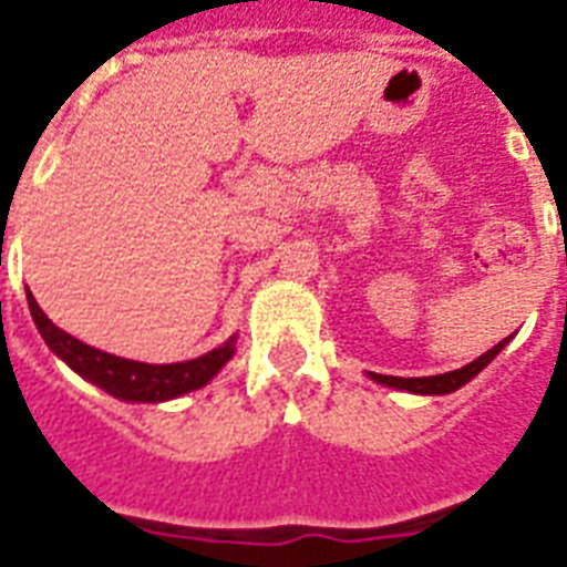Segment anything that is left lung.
I'll return each mask as SVG.
<instances>
[{"label":"left lung","instance_id":"left-lung-1","mask_svg":"<svg viewBox=\"0 0 567 567\" xmlns=\"http://www.w3.org/2000/svg\"><path fill=\"white\" fill-rule=\"evenodd\" d=\"M509 338H503L501 344H494L488 353H483L480 359H474L471 364H465V368H458V371H450V373H439V377H409V379H403V377H382V373H368V377L377 379L379 385L396 388V391H412V394H450V391H456V388H462L465 382H471L476 373L483 371L485 364L492 362L494 355L501 353L503 347L509 344Z\"/></svg>","mask_w":567,"mask_h":567}]
</instances>
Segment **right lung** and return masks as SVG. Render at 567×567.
I'll return each instance as SVG.
<instances>
[{"label":"right lung","mask_w":567,"mask_h":567,"mask_svg":"<svg viewBox=\"0 0 567 567\" xmlns=\"http://www.w3.org/2000/svg\"><path fill=\"white\" fill-rule=\"evenodd\" d=\"M29 297L31 318L38 323V332L49 344V350L73 368L79 377H84L93 385H100L102 391H109L117 400H128V403H164L173 396L188 394L203 388L205 382H212L217 377L223 364L235 355V336L223 347H214L212 353L190 359V362L176 364H146L132 362V359H120V355L102 353L96 347L84 344L79 338H73L64 329H58L52 320L40 311L38 300Z\"/></svg>","instance_id":"obj_1"}]
</instances>
